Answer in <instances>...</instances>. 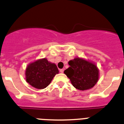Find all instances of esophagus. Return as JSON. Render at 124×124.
I'll return each instance as SVG.
<instances>
[{
  "label": "esophagus",
  "instance_id": "1",
  "mask_svg": "<svg viewBox=\"0 0 124 124\" xmlns=\"http://www.w3.org/2000/svg\"><path fill=\"white\" fill-rule=\"evenodd\" d=\"M60 71L61 73H63V72H64V69H61L60 70Z\"/></svg>",
  "mask_w": 124,
  "mask_h": 124
}]
</instances>
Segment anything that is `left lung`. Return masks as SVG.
Instances as JSON below:
<instances>
[{
  "label": "left lung",
  "mask_w": 124,
  "mask_h": 124,
  "mask_svg": "<svg viewBox=\"0 0 124 124\" xmlns=\"http://www.w3.org/2000/svg\"><path fill=\"white\" fill-rule=\"evenodd\" d=\"M70 67L64 73L72 85L80 91L93 88L99 78V71L96 63L82 58L76 57L69 61Z\"/></svg>",
  "instance_id": "1"
}]
</instances>
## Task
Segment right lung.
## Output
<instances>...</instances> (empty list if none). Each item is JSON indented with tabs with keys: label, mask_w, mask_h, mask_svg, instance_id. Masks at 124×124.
Instances as JSON below:
<instances>
[{
	"label": "right lung",
	"mask_w": 124,
	"mask_h": 124,
	"mask_svg": "<svg viewBox=\"0 0 124 124\" xmlns=\"http://www.w3.org/2000/svg\"><path fill=\"white\" fill-rule=\"evenodd\" d=\"M59 71L54 63L46 58L38 59L29 63L25 69L26 81L32 87L38 89L45 88Z\"/></svg>",
	"instance_id": "add662e5"
}]
</instances>
